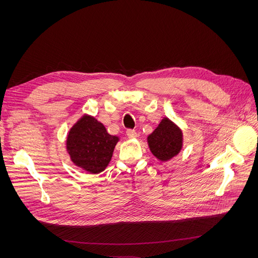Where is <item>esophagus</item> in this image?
<instances>
[{"label": "esophagus", "mask_w": 258, "mask_h": 258, "mask_svg": "<svg viewBox=\"0 0 258 258\" xmlns=\"http://www.w3.org/2000/svg\"><path fill=\"white\" fill-rule=\"evenodd\" d=\"M137 132H136V130H132V129H128L127 130V137L129 138V139H136L137 138Z\"/></svg>", "instance_id": "esophagus-1"}]
</instances>
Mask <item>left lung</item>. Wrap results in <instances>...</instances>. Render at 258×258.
<instances>
[{
	"label": "left lung",
	"instance_id": "1",
	"mask_svg": "<svg viewBox=\"0 0 258 258\" xmlns=\"http://www.w3.org/2000/svg\"><path fill=\"white\" fill-rule=\"evenodd\" d=\"M147 143L156 158L160 161H168L181 152L183 132L172 120L165 117L158 127L147 137Z\"/></svg>",
	"mask_w": 258,
	"mask_h": 258
}]
</instances>
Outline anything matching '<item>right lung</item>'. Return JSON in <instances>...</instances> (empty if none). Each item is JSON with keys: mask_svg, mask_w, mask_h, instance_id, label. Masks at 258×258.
Wrapping results in <instances>:
<instances>
[{"mask_svg": "<svg viewBox=\"0 0 258 258\" xmlns=\"http://www.w3.org/2000/svg\"><path fill=\"white\" fill-rule=\"evenodd\" d=\"M118 141L95 117L84 115L69 131L67 151L75 166L97 174L110 163Z\"/></svg>", "mask_w": 258, "mask_h": 258, "instance_id": "1", "label": "right lung"}]
</instances>
